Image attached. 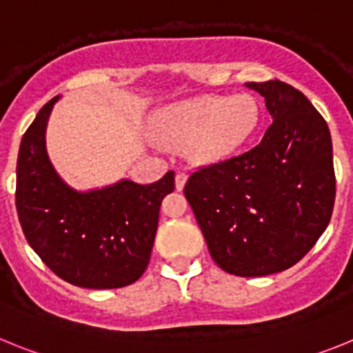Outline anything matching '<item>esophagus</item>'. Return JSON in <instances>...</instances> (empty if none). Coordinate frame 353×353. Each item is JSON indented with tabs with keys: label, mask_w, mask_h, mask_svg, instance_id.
<instances>
[{
	"label": "esophagus",
	"mask_w": 353,
	"mask_h": 353,
	"mask_svg": "<svg viewBox=\"0 0 353 353\" xmlns=\"http://www.w3.org/2000/svg\"><path fill=\"white\" fill-rule=\"evenodd\" d=\"M185 182H187V174L176 173V176H174V187H176V191H182L183 185H185Z\"/></svg>",
	"instance_id": "obj_1"
}]
</instances>
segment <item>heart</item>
<instances>
[{
    "label": "heart",
    "mask_w": 353,
    "mask_h": 353,
    "mask_svg": "<svg viewBox=\"0 0 353 353\" xmlns=\"http://www.w3.org/2000/svg\"><path fill=\"white\" fill-rule=\"evenodd\" d=\"M258 123L260 108L252 97L207 95L162 108L152 129L166 145H187V154L198 164H214L235 154Z\"/></svg>",
    "instance_id": "obj_1"
}]
</instances>
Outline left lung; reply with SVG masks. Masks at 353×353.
Instances as JSON below:
<instances>
[{
  "label": "left lung",
  "instance_id": "left-lung-1",
  "mask_svg": "<svg viewBox=\"0 0 353 353\" xmlns=\"http://www.w3.org/2000/svg\"><path fill=\"white\" fill-rule=\"evenodd\" d=\"M272 123L254 148L199 168L183 194L214 261L258 277L290 269L316 244L332 215V139L305 95L283 81L245 83Z\"/></svg>",
  "mask_w": 353,
  "mask_h": 353
}]
</instances>
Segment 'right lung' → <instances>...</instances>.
<instances>
[{"label":"right lung","instance_id":"1","mask_svg":"<svg viewBox=\"0 0 353 353\" xmlns=\"http://www.w3.org/2000/svg\"><path fill=\"white\" fill-rule=\"evenodd\" d=\"M39 111L21 139L15 207L31 249L74 286L121 288L138 281L150 261L162 198L174 173L141 185L120 180L81 192L60 179L46 150V127L54 102Z\"/></svg>","mask_w":353,"mask_h":353}]
</instances>
